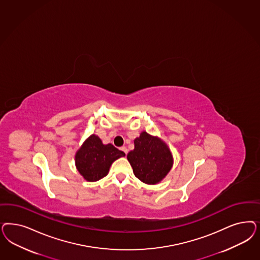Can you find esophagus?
Wrapping results in <instances>:
<instances>
[{"mask_svg":"<svg viewBox=\"0 0 260 260\" xmlns=\"http://www.w3.org/2000/svg\"><path fill=\"white\" fill-rule=\"evenodd\" d=\"M120 150L123 151V152L125 153V155H127V153H128V150H127V148H126L125 146H122V147L120 148Z\"/></svg>","mask_w":260,"mask_h":260,"instance_id":"obj_1","label":"esophagus"}]
</instances>
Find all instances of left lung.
<instances>
[{
  "label": "left lung",
  "instance_id": "1",
  "mask_svg": "<svg viewBox=\"0 0 260 260\" xmlns=\"http://www.w3.org/2000/svg\"><path fill=\"white\" fill-rule=\"evenodd\" d=\"M135 148L127 154L135 176L146 184L162 181L173 167V155L168 144L157 136L143 131L134 140Z\"/></svg>",
  "mask_w": 260,
  "mask_h": 260
}]
</instances>
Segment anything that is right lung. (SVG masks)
I'll return each instance as SVG.
<instances>
[{
    "instance_id": "1",
    "label": "right lung",
    "mask_w": 260,
    "mask_h": 260,
    "mask_svg": "<svg viewBox=\"0 0 260 260\" xmlns=\"http://www.w3.org/2000/svg\"><path fill=\"white\" fill-rule=\"evenodd\" d=\"M125 153L118 150L113 144L102 143L99 136L88 137L75 156L76 168L87 182H96L106 176L112 164Z\"/></svg>"
}]
</instances>
